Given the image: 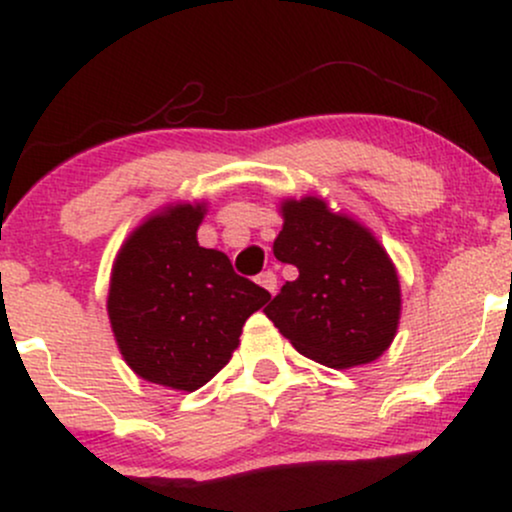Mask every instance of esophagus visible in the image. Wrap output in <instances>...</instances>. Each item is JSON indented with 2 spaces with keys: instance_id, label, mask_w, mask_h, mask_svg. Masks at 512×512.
<instances>
[{
  "instance_id": "34e87169",
  "label": "esophagus",
  "mask_w": 512,
  "mask_h": 512,
  "mask_svg": "<svg viewBox=\"0 0 512 512\" xmlns=\"http://www.w3.org/2000/svg\"><path fill=\"white\" fill-rule=\"evenodd\" d=\"M257 284L262 286V289H267L269 293H276V274L272 272V269H267V272H262L260 276H257Z\"/></svg>"
}]
</instances>
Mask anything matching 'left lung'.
Masks as SVG:
<instances>
[{
	"label": "left lung",
	"instance_id": "8db88e82",
	"mask_svg": "<svg viewBox=\"0 0 512 512\" xmlns=\"http://www.w3.org/2000/svg\"><path fill=\"white\" fill-rule=\"evenodd\" d=\"M274 257L298 269L264 308L301 354L330 368L375 361L399 322V281L387 252L363 226L317 197L284 204Z\"/></svg>",
	"mask_w": 512,
	"mask_h": 512
}]
</instances>
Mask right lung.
Listing matches in <instances>:
<instances>
[{"instance_id":"right-lung-1","label":"right lung","mask_w":512,"mask_h":512,"mask_svg":"<svg viewBox=\"0 0 512 512\" xmlns=\"http://www.w3.org/2000/svg\"><path fill=\"white\" fill-rule=\"evenodd\" d=\"M204 209L178 204L129 236L110 279L108 315L129 368L195 392L226 366L245 320L269 291L197 243Z\"/></svg>"}]
</instances>
